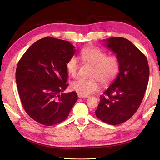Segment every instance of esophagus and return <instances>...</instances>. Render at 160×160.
<instances>
[{
    "label": "esophagus",
    "mask_w": 160,
    "mask_h": 160,
    "mask_svg": "<svg viewBox=\"0 0 160 160\" xmlns=\"http://www.w3.org/2000/svg\"><path fill=\"white\" fill-rule=\"evenodd\" d=\"M78 98H88V96H82V95L78 94Z\"/></svg>",
    "instance_id": "1"
}]
</instances>
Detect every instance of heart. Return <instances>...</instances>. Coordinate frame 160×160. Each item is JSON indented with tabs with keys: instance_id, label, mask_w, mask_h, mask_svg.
Returning a JSON list of instances; mask_svg holds the SVG:
<instances>
[{
	"instance_id": "1",
	"label": "heart",
	"mask_w": 160,
	"mask_h": 160,
	"mask_svg": "<svg viewBox=\"0 0 160 160\" xmlns=\"http://www.w3.org/2000/svg\"><path fill=\"white\" fill-rule=\"evenodd\" d=\"M81 60L93 66L90 77L80 78L71 83L72 89L82 96H88L99 89V81L107 84L117 75L119 68L118 59L115 56H108L107 53L95 47H87L80 53ZM70 75L75 77L79 69V62L75 56L71 57L66 63Z\"/></svg>"
}]
</instances>
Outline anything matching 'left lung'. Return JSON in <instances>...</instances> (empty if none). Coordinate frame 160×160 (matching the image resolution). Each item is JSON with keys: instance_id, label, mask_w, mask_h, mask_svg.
<instances>
[{"instance_id": "8db88e82", "label": "left lung", "mask_w": 160, "mask_h": 160, "mask_svg": "<svg viewBox=\"0 0 160 160\" xmlns=\"http://www.w3.org/2000/svg\"><path fill=\"white\" fill-rule=\"evenodd\" d=\"M105 46L116 54L119 74L100 97L97 118L110 125L126 122L138 109L149 81L146 57L132 42L123 37H111Z\"/></svg>"}]
</instances>
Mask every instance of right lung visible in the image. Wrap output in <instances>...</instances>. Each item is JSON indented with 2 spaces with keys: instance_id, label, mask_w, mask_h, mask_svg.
Wrapping results in <instances>:
<instances>
[{
  "instance_id": "right-lung-1",
  "label": "right lung",
  "mask_w": 160,
  "mask_h": 160,
  "mask_svg": "<svg viewBox=\"0 0 160 160\" xmlns=\"http://www.w3.org/2000/svg\"><path fill=\"white\" fill-rule=\"evenodd\" d=\"M75 52L67 41L47 37L24 53L16 70L19 97L27 113L50 126L63 122L77 101V94L63 92L68 86L66 63Z\"/></svg>"
}]
</instances>
